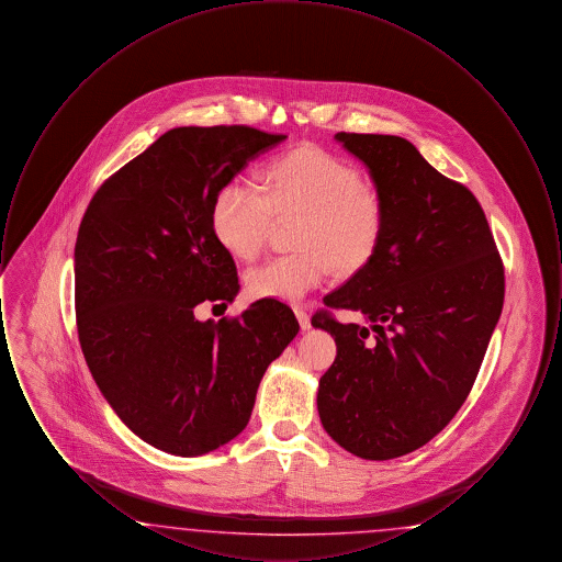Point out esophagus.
<instances>
[{"mask_svg":"<svg viewBox=\"0 0 562 562\" xmlns=\"http://www.w3.org/2000/svg\"><path fill=\"white\" fill-rule=\"evenodd\" d=\"M294 314H296V321H299V324H301V328H303V330H307V328L312 326L310 314H307L303 307H296V310H294Z\"/></svg>","mask_w":562,"mask_h":562,"instance_id":"esophagus-1","label":"esophagus"}]
</instances>
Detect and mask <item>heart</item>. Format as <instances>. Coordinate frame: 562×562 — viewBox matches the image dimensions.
Masks as SVG:
<instances>
[{"label":"heart","mask_w":562,"mask_h":562,"mask_svg":"<svg viewBox=\"0 0 562 562\" xmlns=\"http://www.w3.org/2000/svg\"><path fill=\"white\" fill-rule=\"evenodd\" d=\"M294 227L299 252L269 259L246 276L255 299L296 303L318 289L330 269L353 273L373 259L383 232L385 206L360 170L316 145H303L269 164L266 188L236 175L214 195V238L236 259L259 257L276 218Z\"/></svg>","instance_id":"heart-1"}]
</instances>
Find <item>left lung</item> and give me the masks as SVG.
Here are the masks:
<instances>
[{"label": "left lung", "instance_id": "obj_1", "mask_svg": "<svg viewBox=\"0 0 562 562\" xmlns=\"http://www.w3.org/2000/svg\"><path fill=\"white\" fill-rule=\"evenodd\" d=\"M364 161L385 206L373 259L324 296L312 324L337 358L321 376L328 436L362 459L424 447L468 398L502 316L504 261L476 195L392 134L337 133ZM330 308L366 314L344 325Z\"/></svg>", "mask_w": 562, "mask_h": 562}]
</instances>
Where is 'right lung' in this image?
I'll use <instances>...</instances> for the list:
<instances>
[{
    "mask_svg": "<svg viewBox=\"0 0 562 562\" xmlns=\"http://www.w3.org/2000/svg\"><path fill=\"white\" fill-rule=\"evenodd\" d=\"M250 126L172 128L92 195L76 241V318L86 364L117 417L166 453H211L246 428L269 364L299 333L286 303L195 321L238 294L214 238L218 188L284 140Z\"/></svg>",
    "mask_w": 562,
    "mask_h": 562,
    "instance_id": "add662e5",
    "label": "right lung"
}]
</instances>
